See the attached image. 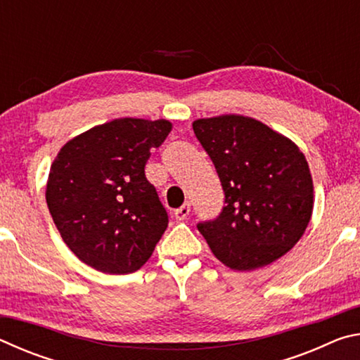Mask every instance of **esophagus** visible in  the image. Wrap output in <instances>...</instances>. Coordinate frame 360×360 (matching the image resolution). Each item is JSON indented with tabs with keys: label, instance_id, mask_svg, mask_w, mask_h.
I'll return each mask as SVG.
<instances>
[{
	"label": "esophagus",
	"instance_id": "obj_1",
	"mask_svg": "<svg viewBox=\"0 0 360 360\" xmlns=\"http://www.w3.org/2000/svg\"><path fill=\"white\" fill-rule=\"evenodd\" d=\"M188 212H191V205H188V203H184L181 206V208L174 210L176 221H184V219L188 216Z\"/></svg>",
	"mask_w": 360,
	"mask_h": 360
}]
</instances>
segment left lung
Listing matches in <instances>:
<instances>
[{
    "label": "left lung",
    "mask_w": 360,
    "mask_h": 360,
    "mask_svg": "<svg viewBox=\"0 0 360 360\" xmlns=\"http://www.w3.org/2000/svg\"><path fill=\"white\" fill-rule=\"evenodd\" d=\"M192 127L225 193L219 217L197 225L212 254L238 271L283 257L313 214V178L303 152L248 115L197 119Z\"/></svg>",
    "instance_id": "left-lung-1"
}]
</instances>
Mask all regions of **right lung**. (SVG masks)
I'll return each instance as SVG.
<instances>
[{
    "mask_svg": "<svg viewBox=\"0 0 360 360\" xmlns=\"http://www.w3.org/2000/svg\"><path fill=\"white\" fill-rule=\"evenodd\" d=\"M172 129L165 119L120 117L60 149L49 172L46 202L65 245L84 264L127 275L149 260L168 214L144 167Z\"/></svg>",
    "mask_w": 360,
    "mask_h": 360,
    "instance_id": "right-lung-1",
    "label": "right lung"
}]
</instances>
